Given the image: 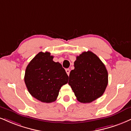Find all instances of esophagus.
Returning a JSON list of instances; mask_svg holds the SVG:
<instances>
[{"instance_id": "obj_1", "label": "esophagus", "mask_w": 131, "mask_h": 131, "mask_svg": "<svg viewBox=\"0 0 131 131\" xmlns=\"http://www.w3.org/2000/svg\"><path fill=\"white\" fill-rule=\"evenodd\" d=\"M66 72H67V74H68V75H70V70H69V69H67V70H66Z\"/></svg>"}]
</instances>
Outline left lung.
Segmentation results:
<instances>
[{"label":"left lung","mask_w":131,"mask_h":131,"mask_svg":"<svg viewBox=\"0 0 131 131\" xmlns=\"http://www.w3.org/2000/svg\"><path fill=\"white\" fill-rule=\"evenodd\" d=\"M68 83L77 100L89 103L101 96L108 84V72L104 64L91 51L77 56L74 70L70 74Z\"/></svg>","instance_id":"8db88e82"}]
</instances>
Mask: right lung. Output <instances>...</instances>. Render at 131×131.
I'll return each mask as SVG.
<instances>
[{"mask_svg":"<svg viewBox=\"0 0 131 131\" xmlns=\"http://www.w3.org/2000/svg\"><path fill=\"white\" fill-rule=\"evenodd\" d=\"M48 52H40L30 61L25 72L24 82L30 94L42 102H54L59 91L68 83V75Z\"/></svg>","mask_w":131,"mask_h":131,"instance_id":"obj_1","label":"right lung"}]
</instances>
